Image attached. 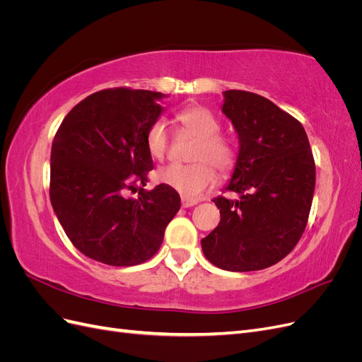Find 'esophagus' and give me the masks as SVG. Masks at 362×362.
Returning <instances> with one entry per match:
<instances>
[{
	"instance_id": "34e87169",
	"label": "esophagus",
	"mask_w": 362,
	"mask_h": 362,
	"mask_svg": "<svg viewBox=\"0 0 362 362\" xmlns=\"http://www.w3.org/2000/svg\"><path fill=\"white\" fill-rule=\"evenodd\" d=\"M198 202L196 201H190V199H181V205H182V208H189V206H193V205H196Z\"/></svg>"
}]
</instances>
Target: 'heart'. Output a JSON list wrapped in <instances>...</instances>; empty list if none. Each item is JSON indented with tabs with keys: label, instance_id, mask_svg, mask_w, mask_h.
Here are the masks:
<instances>
[{
	"label": "heart",
	"instance_id": "heart-1",
	"mask_svg": "<svg viewBox=\"0 0 362 362\" xmlns=\"http://www.w3.org/2000/svg\"><path fill=\"white\" fill-rule=\"evenodd\" d=\"M177 120L184 131L194 136L192 164L172 163L158 169L157 180L180 193L184 199H198L216 182V172L228 173L234 168L237 149L234 141L218 133L221 122L202 105H189L177 113ZM146 149L156 160L164 158L169 145V133L163 120H156L146 131Z\"/></svg>",
	"mask_w": 362,
	"mask_h": 362
}]
</instances>
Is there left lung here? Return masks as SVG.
<instances>
[{"label":"left lung","mask_w":362,"mask_h":362,"mask_svg":"<svg viewBox=\"0 0 362 362\" xmlns=\"http://www.w3.org/2000/svg\"><path fill=\"white\" fill-rule=\"evenodd\" d=\"M223 115L238 136V154L225 190L214 198L221 222L201 240L204 255L229 272L276 264L298 245L311 210L315 164L298 119L267 98L223 92Z\"/></svg>","instance_id":"8db88e82"}]
</instances>
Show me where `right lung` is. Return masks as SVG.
<instances>
[{"label":"right lung","mask_w":362,"mask_h":362,"mask_svg":"<svg viewBox=\"0 0 362 362\" xmlns=\"http://www.w3.org/2000/svg\"><path fill=\"white\" fill-rule=\"evenodd\" d=\"M160 92L117 87L92 93L63 119L51 148L49 198L81 254L108 266H136L160 249L180 194L144 189L154 169L146 131L164 108ZM142 185L137 199L129 191Z\"/></svg>","instance_id":"1"}]
</instances>
